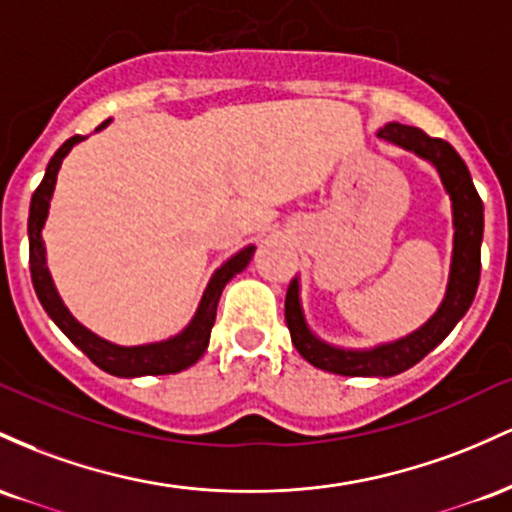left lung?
I'll list each match as a JSON object with an SVG mask.
<instances>
[{
	"mask_svg": "<svg viewBox=\"0 0 512 512\" xmlns=\"http://www.w3.org/2000/svg\"><path fill=\"white\" fill-rule=\"evenodd\" d=\"M380 140L392 142V145L409 149L426 159L438 171L442 188L450 195L452 203V261L450 278H447V290L442 297L440 307L421 329L409 336L396 338V341L380 343L375 348H341L321 341V338L309 329L304 319V309L300 300V278H292L285 295V321L290 329L292 343L300 350L307 363L319 370L333 372V375L346 377H394L399 372L409 370L423 360L435 346H440L447 333L457 326V321L472 307L476 287H479L481 275V239H484V203L476 193L472 174L467 164L455 152L450 142L440 137H428L421 128L411 125L387 123L377 132Z\"/></svg>",
	"mask_w": 512,
	"mask_h": 512,
	"instance_id": "left-lung-1",
	"label": "left lung"
}]
</instances>
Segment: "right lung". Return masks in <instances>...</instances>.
Masks as SVG:
<instances>
[{
	"label": "right lung",
	"mask_w": 512,
	"mask_h": 512,
	"mask_svg": "<svg viewBox=\"0 0 512 512\" xmlns=\"http://www.w3.org/2000/svg\"><path fill=\"white\" fill-rule=\"evenodd\" d=\"M111 120H103L96 130H103ZM86 140L82 135H74L65 142L53 159L48 162L43 181L36 188L31 198V210H28V263H31V280L36 287V295L48 317L60 326V331L77 346L86 358L94 365H99L103 372L116 377H145V375H174V372L186 370L203 358L208 350L210 331L215 324L217 302H220L222 290L234 275L244 271L249 261L254 258L256 246L249 244L237 251L232 258H227L215 273H212L208 287H205L203 297H200L198 309H195L193 319L188 326L176 336L166 338V341L157 343H142V346H118V343L106 341V338L96 336L94 331L86 329L72 317L70 309L65 307L62 297L57 295V287L53 283V275L48 271V258H45V244H43V227L48 220L50 198H53L57 171H60L62 159L70 154V149L79 142Z\"/></svg>",
	"instance_id": "obj_1"
}]
</instances>
